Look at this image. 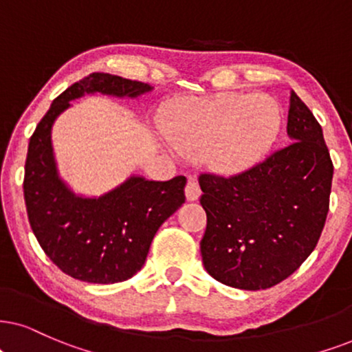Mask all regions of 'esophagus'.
Returning <instances> with one entry per match:
<instances>
[{
	"label": "esophagus",
	"instance_id": "esophagus-1",
	"mask_svg": "<svg viewBox=\"0 0 352 352\" xmlns=\"http://www.w3.org/2000/svg\"><path fill=\"white\" fill-rule=\"evenodd\" d=\"M185 195L188 201H195V199H198L199 195H201V188H199L198 180L195 179V177H190L188 182H186Z\"/></svg>",
	"mask_w": 352,
	"mask_h": 352
}]
</instances>
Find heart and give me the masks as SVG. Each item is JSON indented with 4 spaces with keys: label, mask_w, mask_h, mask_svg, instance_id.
I'll list each match as a JSON object with an SVG mask.
<instances>
[{
    "label": "heart",
    "mask_w": 352,
    "mask_h": 352,
    "mask_svg": "<svg viewBox=\"0 0 352 352\" xmlns=\"http://www.w3.org/2000/svg\"><path fill=\"white\" fill-rule=\"evenodd\" d=\"M281 124L278 102L263 92L185 100L166 122L170 143L184 154H204L226 172L242 170L270 148Z\"/></svg>",
    "instance_id": "1"
}]
</instances>
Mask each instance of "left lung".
<instances>
[{"mask_svg":"<svg viewBox=\"0 0 352 352\" xmlns=\"http://www.w3.org/2000/svg\"><path fill=\"white\" fill-rule=\"evenodd\" d=\"M287 135L291 143L245 170L199 175L203 265L222 284L273 287L317 247L330 209L333 162L322 126L296 92Z\"/></svg>","mask_w":352,"mask_h":352,"instance_id":"1","label":"left lung"}]
</instances>
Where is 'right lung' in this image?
<instances>
[{
	"mask_svg": "<svg viewBox=\"0 0 352 352\" xmlns=\"http://www.w3.org/2000/svg\"><path fill=\"white\" fill-rule=\"evenodd\" d=\"M151 89L140 81L92 73L53 100L30 136L24 173L30 228L45 255L79 281L113 284L143 268L157 229L185 203L186 179L131 177L100 198L76 197L56 173L52 124L71 100L84 94L136 97Z\"/></svg>",
	"mask_w": 352,
	"mask_h": 352,
	"instance_id": "add662e5",
	"label": "right lung"
}]
</instances>
